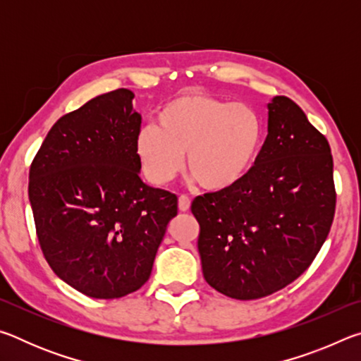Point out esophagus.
Wrapping results in <instances>:
<instances>
[{"mask_svg":"<svg viewBox=\"0 0 361 361\" xmlns=\"http://www.w3.org/2000/svg\"><path fill=\"white\" fill-rule=\"evenodd\" d=\"M189 207H191V199H189L188 195L181 194L180 197H178V209H180L181 212H188Z\"/></svg>","mask_w":361,"mask_h":361,"instance_id":"1","label":"esophagus"}]
</instances>
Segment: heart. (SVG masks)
Returning a JSON list of instances; mask_svg holds the SVG:
<instances>
[{
  "label": "heart",
  "mask_w": 361,
  "mask_h": 361,
  "mask_svg": "<svg viewBox=\"0 0 361 361\" xmlns=\"http://www.w3.org/2000/svg\"><path fill=\"white\" fill-rule=\"evenodd\" d=\"M159 124L137 135V154L154 183H169L183 166L199 186L224 191L253 169L262 143V124L252 108L202 94H185L159 113Z\"/></svg>",
  "instance_id": "obj_1"
}]
</instances>
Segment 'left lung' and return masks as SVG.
I'll list each match as a JSON object with an SVG mask.
<instances>
[{"instance_id":"8db88e82","label":"left lung","mask_w":361,"mask_h":361,"mask_svg":"<svg viewBox=\"0 0 361 361\" xmlns=\"http://www.w3.org/2000/svg\"><path fill=\"white\" fill-rule=\"evenodd\" d=\"M267 108V137L250 173L191 205L207 283L242 301L295 282L320 252L336 210L325 135L288 97Z\"/></svg>"}]
</instances>
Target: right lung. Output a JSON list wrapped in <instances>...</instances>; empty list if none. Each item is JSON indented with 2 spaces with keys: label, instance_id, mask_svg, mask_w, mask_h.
Here are the masks:
<instances>
[{
  "label": "right lung",
  "instance_id": "add662e5",
  "mask_svg": "<svg viewBox=\"0 0 361 361\" xmlns=\"http://www.w3.org/2000/svg\"><path fill=\"white\" fill-rule=\"evenodd\" d=\"M118 89L60 118L30 167L28 197L47 264L82 295L122 298L148 282L178 197L140 178L142 116Z\"/></svg>",
  "mask_w": 361,
  "mask_h": 361
}]
</instances>
